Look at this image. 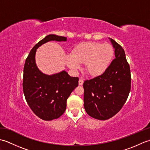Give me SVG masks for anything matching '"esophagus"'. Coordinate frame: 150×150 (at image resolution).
<instances>
[{
  "instance_id": "1",
  "label": "esophagus",
  "mask_w": 150,
  "mask_h": 150,
  "mask_svg": "<svg viewBox=\"0 0 150 150\" xmlns=\"http://www.w3.org/2000/svg\"><path fill=\"white\" fill-rule=\"evenodd\" d=\"M83 82H84V79L82 78H80V79H79V85H80V86L82 85Z\"/></svg>"
}]
</instances>
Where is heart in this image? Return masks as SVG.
I'll return each mask as SVG.
<instances>
[{"label": "heart", "instance_id": "heart-1", "mask_svg": "<svg viewBox=\"0 0 150 150\" xmlns=\"http://www.w3.org/2000/svg\"><path fill=\"white\" fill-rule=\"evenodd\" d=\"M113 56V49L108 44L82 42L76 46L71 54L66 55V64L70 69L77 71L80 63H85L86 70L91 75L103 73L110 64Z\"/></svg>", "mask_w": 150, "mask_h": 150}]
</instances>
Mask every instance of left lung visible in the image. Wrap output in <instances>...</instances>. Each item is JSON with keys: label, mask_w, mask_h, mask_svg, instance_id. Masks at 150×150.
Returning <instances> with one entry per match:
<instances>
[{"label": "left lung", "mask_w": 150, "mask_h": 150, "mask_svg": "<svg viewBox=\"0 0 150 150\" xmlns=\"http://www.w3.org/2000/svg\"><path fill=\"white\" fill-rule=\"evenodd\" d=\"M115 59L104 72L84 82V106L89 115L98 120L113 117L126 103L131 89V74L125 52L120 45L110 39Z\"/></svg>", "instance_id": "8db88e82"}]
</instances>
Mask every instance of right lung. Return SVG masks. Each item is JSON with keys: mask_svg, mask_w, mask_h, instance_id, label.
I'll return each mask as SVG.
<instances>
[{"mask_svg": "<svg viewBox=\"0 0 150 150\" xmlns=\"http://www.w3.org/2000/svg\"><path fill=\"white\" fill-rule=\"evenodd\" d=\"M66 40L65 37L47 35L31 49L25 62L22 83L25 98L33 112L44 120L56 119L64 113L67 99L78 86L79 78L70 77L66 71L51 75L41 72L36 65V50L49 41Z\"/></svg>", "mask_w": 150, "mask_h": 150, "instance_id": "add662e5", "label": "right lung"}]
</instances>
